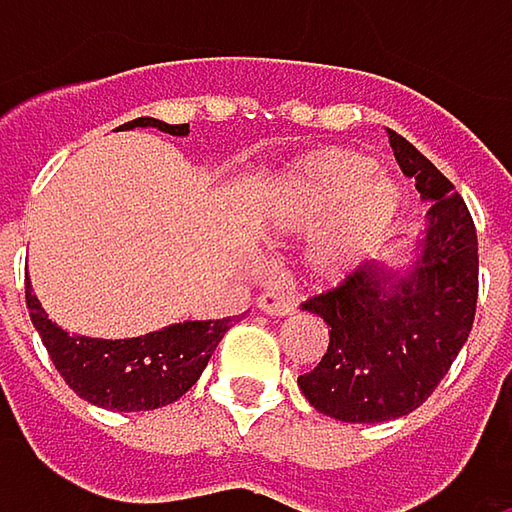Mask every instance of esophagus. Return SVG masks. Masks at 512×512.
Here are the masks:
<instances>
[{
	"mask_svg": "<svg viewBox=\"0 0 512 512\" xmlns=\"http://www.w3.org/2000/svg\"><path fill=\"white\" fill-rule=\"evenodd\" d=\"M257 308H260L263 314H272V317H287V314H293V302H290L287 296H281V293H260V296H257Z\"/></svg>",
	"mask_w": 512,
	"mask_h": 512,
	"instance_id": "34e87169",
	"label": "esophagus"
}]
</instances>
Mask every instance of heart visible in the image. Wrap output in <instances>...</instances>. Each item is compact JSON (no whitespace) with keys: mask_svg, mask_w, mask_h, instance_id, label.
Segmentation results:
<instances>
[{"mask_svg":"<svg viewBox=\"0 0 512 512\" xmlns=\"http://www.w3.org/2000/svg\"><path fill=\"white\" fill-rule=\"evenodd\" d=\"M403 207L400 186L376 174L370 156L323 151L275 177L252 207L263 240H320L308 252L314 278H341L397 222Z\"/></svg>","mask_w":512,"mask_h":512,"instance_id":"obj_1","label":"heart"}]
</instances>
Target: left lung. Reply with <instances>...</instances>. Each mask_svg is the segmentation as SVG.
<instances>
[{
	"instance_id": "obj_1",
	"label": "left lung",
	"mask_w": 512,
	"mask_h": 512,
	"mask_svg": "<svg viewBox=\"0 0 512 512\" xmlns=\"http://www.w3.org/2000/svg\"><path fill=\"white\" fill-rule=\"evenodd\" d=\"M397 165L430 204L400 266L367 260L302 311L329 326V350L299 376L305 400L338 421L382 424L418 409L468 341L477 308V234L454 183L388 130Z\"/></svg>"
}]
</instances>
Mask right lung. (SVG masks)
Masks as SVG:
<instances>
[{
  "label": "right lung",
  "instance_id": "1",
  "mask_svg": "<svg viewBox=\"0 0 512 512\" xmlns=\"http://www.w3.org/2000/svg\"><path fill=\"white\" fill-rule=\"evenodd\" d=\"M136 127H154L177 139L189 136V124H165L156 118H136L121 130ZM26 305L61 379L82 400L115 412H148L183 397L231 329V317L183 320L139 338L106 341L70 335L55 326L32 293V281H26Z\"/></svg>",
  "mask_w": 512,
  "mask_h": 512
}]
</instances>
